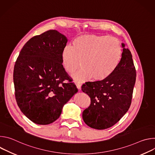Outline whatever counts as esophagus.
I'll use <instances>...</instances> for the list:
<instances>
[{
	"mask_svg": "<svg viewBox=\"0 0 155 155\" xmlns=\"http://www.w3.org/2000/svg\"><path fill=\"white\" fill-rule=\"evenodd\" d=\"M76 86L78 90H81V84L78 83H76Z\"/></svg>",
	"mask_w": 155,
	"mask_h": 155,
	"instance_id": "34e87169",
	"label": "esophagus"
}]
</instances>
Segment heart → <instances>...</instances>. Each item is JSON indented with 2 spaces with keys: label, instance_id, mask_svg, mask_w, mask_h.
<instances>
[{
  "label": "heart",
  "instance_id": "heart-1",
  "mask_svg": "<svg viewBox=\"0 0 155 155\" xmlns=\"http://www.w3.org/2000/svg\"><path fill=\"white\" fill-rule=\"evenodd\" d=\"M122 58V47L119 40L107 35L88 34L80 35L66 46L61 54L64 68L69 74L80 65L82 68L73 75L83 82L92 78L96 81L107 78L117 69Z\"/></svg>",
  "mask_w": 155,
  "mask_h": 155
}]
</instances>
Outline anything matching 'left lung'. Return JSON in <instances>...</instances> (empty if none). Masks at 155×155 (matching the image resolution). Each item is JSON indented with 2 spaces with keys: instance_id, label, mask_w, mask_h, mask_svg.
Instances as JSON below:
<instances>
[{
  "instance_id": "obj_1",
  "label": "left lung",
  "mask_w": 155,
  "mask_h": 155,
  "mask_svg": "<svg viewBox=\"0 0 155 155\" xmlns=\"http://www.w3.org/2000/svg\"><path fill=\"white\" fill-rule=\"evenodd\" d=\"M123 47L124 45L122 44ZM121 61L107 78L87 81L81 90L91 98V104L83 112L84 122L90 127L105 129L115 125L131 104L136 71L130 51L123 48Z\"/></svg>"
}]
</instances>
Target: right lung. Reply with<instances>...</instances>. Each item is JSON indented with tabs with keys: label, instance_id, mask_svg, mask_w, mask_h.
I'll use <instances>...</instances> for the list:
<instances>
[{
	"label": "right lung",
	"instance_id": "obj_1",
	"mask_svg": "<svg viewBox=\"0 0 155 155\" xmlns=\"http://www.w3.org/2000/svg\"><path fill=\"white\" fill-rule=\"evenodd\" d=\"M68 39L55 30L32 37L21 49L13 71L15 99L21 111L41 125L53 123L78 92L62 64Z\"/></svg>",
	"mask_w": 155,
	"mask_h": 155
}]
</instances>
